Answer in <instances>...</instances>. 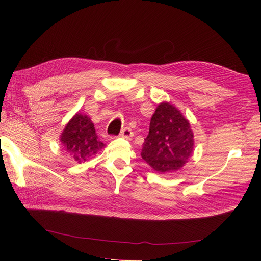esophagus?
<instances>
[{
	"label": "esophagus",
	"instance_id": "1",
	"mask_svg": "<svg viewBox=\"0 0 261 261\" xmlns=\"http://www.w3.org/2000/svg\"><path fill=\"white\" fill-rule=\"evenodd\" d=\"M120 136L123 137V138H126V139H130V138L134 136V133H133V130H132L129 127H125V128L121 132Z\"/></svg>",
	"mask_w": 261,
	"mask_h": 261
}]
</instances>
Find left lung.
Returning <instances> with one entry per match:
<instances>
[{"label": "left lung", "instance_id": "1", "mask_svg": "<svg viewBox=\"0 0 261 261\" xmlns=\"http://www.w3.org/2000/svg\"><path fill=\"white\" fill-rule=\"evenodd\" d=\"M194 149L191 125L178 110L168 102L160 103L150 121L149 134L141 150L143 159L156 172L180 169Z\"/></svg>", "mask_w": 261, "mask_h": 261}]
</instances>
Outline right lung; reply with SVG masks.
Masks as SVG:
<instances>
[{
  "label": "right lung",
  "instance_id": "right-lung-1",
  "mask_svg": "<svg viewBox=\"0 0 261 261\" xmlns=\"http://www.w3.org/2000/svg\"><path fill=\"white\" fill-rule=\"evenodd\" d=\"M61 141L77 162H85L97 154L105 144L99 140L94 125L87 115L77 113L65 126Z\"/></svg>",
  "mask_w": 261,
  "mask_h": 261
}]
</instances>
